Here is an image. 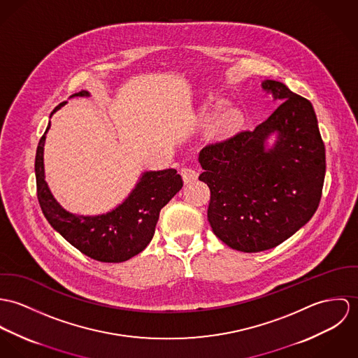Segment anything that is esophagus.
Segmentation results:
<instances>
[{"label":"esophagus","instance_id":"obj_1","mask_svg":"<svg viewBox=\"0 0 358 358\" xmlns=\"http://www.w3.org/2000/svg\"><path fill=\"white\" fill-rule=\"evenodd\" d=\"M181 176H182V180L184 182H192L195 180H198V171L194 169V167H182L181 169Z\"/></svg>","mask_w":358,"mask_h":358}]
</instances>
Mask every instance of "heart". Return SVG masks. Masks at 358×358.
<instances>
[{
    "label": "heart",
    "mask_w": 358,
    "mask_h": 358,
    "mask_svg": "<svg viewBox=\"0 0 358 358\" xmlns=\"http://www.w3.org/2000/svg\"><path fill=\"white\" fill-rule=\"evenodd\" d=\"M224 108H225V103H224V101H215V103L211 106L210 114H214V115H215V114L221 113ZM241 118H243V117H241V113H240L238 110H235V108L227 110V111L222 114V117H221L220 127H221L222 130H225V131L234 130L236 126L240 124Z\"/></svg>",
    "instance_id": "heart-1"
}]
</instances>
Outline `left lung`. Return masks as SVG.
<instances>
[{"label": "left lung", "instance_id": "1", "mask_svg": "<svg viewBox=\"0 0 358 358\" xmlns=\"http://www.w3.org/2000/svg\"><path fill=\"white\" fill-rule=\"evenodd\" d=\"M262 87L281 101L272 115L199 154V180L210 188L207 220L217 238L241 252L273 248L299 231L317 210L325 177L312 103L278 80ZM275 131L278 141L266 150Z\"/></svg>", "mask_w": 358, "mask_h": 358}]
</instances>
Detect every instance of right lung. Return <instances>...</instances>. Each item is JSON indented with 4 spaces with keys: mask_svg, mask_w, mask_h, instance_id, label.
<instances>
[{
    "mask_svg": "<svg viewBox=\"0 0 358 358\" xmlns=\"http://www.w3.org/2000/svg\"><path fill=\"white\" fill-rule=\"evenodd\" d=\"M74 96H89L80 90ZM60 103L53 113L63 107ZM52 113V114H53ZM50 127V122L46 131ZM41 137L36 154L37 196L41 210L52 225L71 245L82 254L99 262L117 264L141 252L154 238L160 210L182 188V178L176 169L145 171L129 195L115 210L85 217L66 211L52 196L43 173V144Z\"/></svg>",
    "mask_w": 358,
    "mask_h": 358,
    "instance_id": "obj_1",
    "label": "right lung"
}]
</instances>
